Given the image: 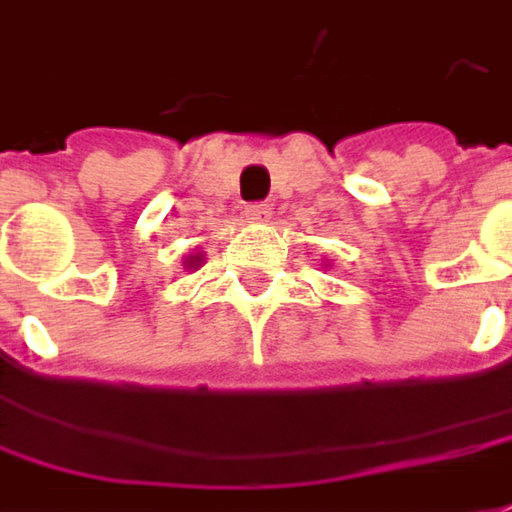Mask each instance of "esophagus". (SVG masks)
<instances>
[{"label": "esophagus", "mask_w": 512, "mask_h": 512, "mask_svg": "<svg viewBox=\"0 0 512 512\" xmlns=\"http://www.w3.org/2000/svg\"><path fill=\"white\" fill-rule=\"evenodd\" d=\"M269 215H272L269 203H249V206H246V218H249V221H266Z\"/></svg>", "instance_id": "esophagus-1"}]
</instances>
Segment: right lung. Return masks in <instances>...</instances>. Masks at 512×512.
Listing matches in <instances>:
<instances>
[{"label": "right lung", "mask_w": 512, "mask_h": 512, "mask_svg": "<svg viewBox=\"0 0 512 512\" xmlns=\"http://www.w3.org/2000/svg\"><path fill=\"white\" fill-rule=\"evenodd\" d=\"M201 260H203L201 255H192L189 260H186V269H198V266H201Z\"/></svg>", "instance_id": "right-lung-1"}]
</instances>
